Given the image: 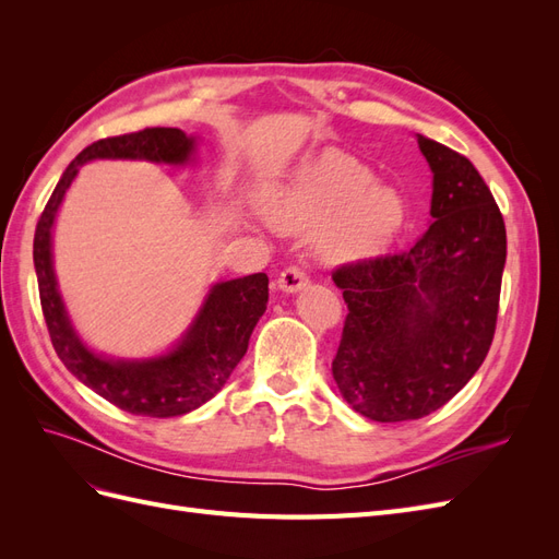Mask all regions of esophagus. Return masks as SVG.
Here are the masks:
<instances>
[{
  "label": "esophagus",
  "mask_w": 559,
  "mask_h": 559,
  "mask_svg": "<svg viewBox=\"0 0 559 559\" xmlns=\"http://www.w3.org/2000/svg\"><path fill=\"white\" fill-rule=\"evenodd\" d=\"M308 284H310L308 273L302 267H296V265L286 267L284 273L277 277V286H280V292H284V294H296L300 289H306Z\"/></svg>",
  "instance_id": "esophagus-1"
}]
</instances>
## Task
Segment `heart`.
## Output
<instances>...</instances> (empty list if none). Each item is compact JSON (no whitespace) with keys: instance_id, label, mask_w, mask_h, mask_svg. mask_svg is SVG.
Wrapping results in <instances>:
<instances>
[{"instance_id":"heart-1","label":"heart","mask_w":559,"mask_h":559,"mask_svg":"<svg viewBox=\"0 0 559 559\" xmlns=\"http://www.w3.org/2000/svg\"><path fill=\"white\" fill-rule=\"evenodd\" d=\"M373 179L359 158L324 151L267 186L261 212L282 230H314L317 257L329 265L368 263L394 245L405 224L401 193Z\"/></svg>"}]
</instances>
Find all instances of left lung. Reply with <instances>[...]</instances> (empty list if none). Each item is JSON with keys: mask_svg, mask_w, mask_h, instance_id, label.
I'll use <instances>...</instances> for the list:
<instances>
[{"mask_svg": "<svg viewBox=\"0 0 559 559\" xmlns=\"http://www.w3.org/2000/svg\"><path fill=\"white\" fill-rule=\"evenodd\" d=\"M431 183V224L403 253L333 273L347 302L333 380L373 421L419 419L476 376L492 345L506 226L468 158L417 134Z\"/></svg>", "mask_w": 559, "mask_h": 559, "instance_id": "obj_1", "label": "left lung"}]
</instances>
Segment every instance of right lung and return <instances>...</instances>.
Masks as SVG:
<instances>
[{
	"instance_id": "add662e5",
	"label": "right lung",
	"mask_w": 559,
	"mask_h": 559,
	"mask_svg": "<svg viewBox=\"0 0 559 559\" xmlns=\"http://www.w3.org/2000/svg\"><path fill=\"white\" fill-rule=\"evenodd\" d=\"M198 140L179 128H146L86 146L62 173L35 233V270L46 326L60 361L95 394L144 417H179L207 403L245 357L253 326L267 306V275L257 273L212 284L183 335L158 357L114 359L81 341L58 289L53 226L79 167L91 160L193 163Z\"/></svg>"
}]
</instances>
